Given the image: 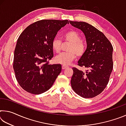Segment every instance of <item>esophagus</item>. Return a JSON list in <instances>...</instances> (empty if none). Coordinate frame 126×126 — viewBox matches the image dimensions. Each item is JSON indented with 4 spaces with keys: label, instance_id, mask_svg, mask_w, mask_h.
Instances as JSON below:
<instances>
[{
    "label": "esophagus",
    "instance_id": "esophagus-1",
    "mask_svg": "<svg viewBox=\"0 0 126 126\" xmlns=\"http://www.w3.org/2000/svg\"><path fill=\"white\" fill-rule=\"evenodd\" d=\"M68 68V66H67V65H62V69H66V68Z\"/></svg>",
    "mask_w": 126,
    "mask_h": 126
}]
</instances>
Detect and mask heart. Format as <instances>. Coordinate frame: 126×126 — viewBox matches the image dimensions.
I'll list each match as a JSON object with an SVG mask.
<instances>
[{
  "instance_id": "obj_1",
  "label": "heart",
  "mask_w": 126,
  "mask_h": 126,
  "mask_svg": "<svg viewBox=\"0 0 126 126\" xmlns=\"http://www.w3.org/2000/svg\"><path fill=\"white\" fill-rule=\"evenodd\" d=\"M66 41L71 43L68 48V52H64L55 57V62L63 65H68L76 58L81 57L86 52V47L82 42V38L79 34L74 31L68 32L64 35ZM62 42L58 38L52 40V47L55 52L59 53L61 50Z\"/></svg>"
}]
</instances>
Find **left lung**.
<instances>
[{"label":"left lung","instance_id":"obj_1","mask_svg":"<svg viewBox=\"0 0 126 126\" xmlns=\"http://www.w3.org/2000/svg\"><path fill=\"white\" fill-rule=\"evenodd\" d=\"M69 23L84 33L87 44L86 52L78 62V65L87 70L72 68L71 86L80 97L91 98L101 93L109 82L113 67V47L104 34L92 25L83 22Z\"/></svg>","mask_w":126,"mask_h":126}]
</instances>
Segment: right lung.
<instances>
[{"label":"right lung","instance_id":"obj_1","mask_svg":"<svg viewBox=\"0 0 126 126\" xmlns=\"http://www.w3.org/2000/svg\"><path fill=\"white\" fill-rule=\"evenodd\" d=\"M68 20L45 19L27 27L15 48L13 69L20 87L33 94L47 91L61 72L60 64H49L53 57L52 40Z\"/></svg>","mask_w":126,"mask_h":126}]
</instances>
